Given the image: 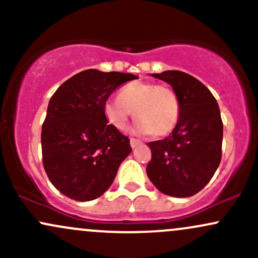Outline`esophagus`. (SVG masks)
<instances>
[{
    "mask_svg": "<svg viewBox=\"0 0 258 258\" xmlns=\"http://www.w3.org/2000/svg\"><path fill=\"white\" fill-rule=\"evenodd\" d=\"M130 144H131L132 148H136L138 147L139 144H142V142L139 141V139H136V138H130Z\"/></svg>",
    "mask_w": 258,
    "mask_h": 258,
    "instance_id": "esophagus-1",
    "label": "esophagus"
}]
</instances>
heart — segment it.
<instances>
[{
	"mask_svg": "<svg viewBox=\"0 0 258 258\" xmlns=\"http://www.w3.org/2000/svg\"><path fill=\"white\" fill-rule=\"evenodd\" d=\"M103 111L106 121L117 131L126 128L133 114L138 132L164 137L178 123L180 103L168 85L135 81L123 86L116 99L106 100Z\"/></svg>",
	"mask_w": 258,
	"mask_h": 258,
	"instance_id": "heart-1",
	"label": "heart"
}]
</instances>
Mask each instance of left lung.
<instances>
[{"label":"left lung","mask_w":258,"mask_h":258,"mask_svg":"<svg viewBox=\"0 0 258 258\" xmlns=\"http://www.w3.org/2000/svg\"><path fill=\"white\" fill-rule=\"evenodd\" d=\"M172 86L180 103L177 126L162 141L149 142V179L161 193L188 198L199 193L212 178L222 158L223 122L209 88L189 74L167 70L152 74Z\"/></svg>","instance_id":"left-lung-1"}]
</instances>
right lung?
<instances>
[{
	"instance_id": "right-lung-1",
	"label": "right lung",
	"mask_w": 258,
	"mask_h": 258,
	"mask_svg": "<svg viewBox=\"0 0 258 258\" xmlns=\"http://www.w3.org/2000/svg\"><path fill=\"white\" fill-rule=\"evenodd\" d=\"M132 74L81 72L64 82L49 100L41 132L44 171L55 188L78 201L99 198L114 182L132 152L130 139L109 125L103 106Z\"/></svg>"
}]
</instances>
